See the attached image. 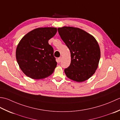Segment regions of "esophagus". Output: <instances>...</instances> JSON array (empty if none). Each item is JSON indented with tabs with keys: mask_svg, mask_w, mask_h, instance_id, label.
I'll return each instance as SVG.
<instances>
[{
	"mask_svg": "<svg viewBox=\"0 0 120 120\" xmlns=\"http://www.w3.org/2000/svg\"><path fill=\"white\" fill-rule=\"evenodd\" d=\"M61 60H62V57H59V58H58V59H57V62L60 63V62Z\"/></svg>",
	"mask_w": 120,
	"mask_h": 120,
	"instance_id": "esophagus-1",
	"label": "esophagus"
}]
</instances>
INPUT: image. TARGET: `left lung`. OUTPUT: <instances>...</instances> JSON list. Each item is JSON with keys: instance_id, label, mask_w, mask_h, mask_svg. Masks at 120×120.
Returning a JSON list of instances; mask_svg holds the SVG:
<instances>
[{"instance_id": "obj_1", "label": "left lung", "mask_w": 120, "mask_h": 120, "mask_svg": "<svg viewBox=\"0 0 120 120\" xmlns=\"http://www.w3.org/2000/svg\"><path fill=\"white\" fill-rule=\"evenodd\" d=\"M57 30L70 51V65L64 70L66 76L79 82L89 79L97 69L101 57L96 40L79 28L64 26Z\"/></svg>"}]
</instances>
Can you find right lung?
I'll return each instance as SVG.
<instances>
[{
	"label": "right lung",
	"mask_w": 120,
	"mask_h": 120,
	"mask_svg": "<svg viewBox=\"0 0 120 120\" xmlns=\"http://www.w3.org/2000/svg\"><path fill=\"white\" fill-rule=\"evenodd\" d=\"M57 32L55 27L38 28L30 31L19 41L16 58L22 71L34 79L49 76L56 67L54 50L48 41Z\"/></svg>",
	"instance_id": "obj_1"
}]
</instances>
